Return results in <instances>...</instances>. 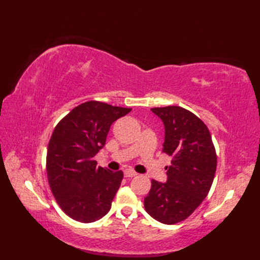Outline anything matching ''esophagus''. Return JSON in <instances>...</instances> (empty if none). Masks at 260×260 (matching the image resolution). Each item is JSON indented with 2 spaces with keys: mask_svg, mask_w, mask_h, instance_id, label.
<instances>
[{
  "mask_svg": "<svg viewBox=\"0 0 260 260\" xmlns=\"http://www.w3.org/2000/svg\"><path fill=\"white\" fill-rule=\"evenodd\" d=\"M124 175L126 176V178H133V176L137 175V173L135 172V171L131 170V169H127L124 171Z\"/></svg>",
  "mask_w": 260,
  "mask_h": 260,
  "instance_id": "obj_1",
  "label": "esophagus"
}]
</instances>
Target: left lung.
Instances as JSON below:
<instances>
[{
  "mask_svg": "<svg viewBox=\"0 0 260 260\" xmlns=\"http://www.w3.org/2000/svg\"><path fill=\"white\" fill-rule=\"evenodd\" d=\"M165 128L163 152L172 157L168 180H152L144 199L146 212L157 221H183L208 196L217 170V154L208 127L179 106L152 108Z\"/></svg>",
  "mask_w": 260,
  "mask_h": 260,
  "instance_id": "left-lung-1",
  "label": "left lung"
}]
</instances>
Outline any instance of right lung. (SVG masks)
<instances>
[{
  "label": "right lung",
  "instance_id": "right-lung-1",
  "mask_svg": "<svg viewBox=\"0 0 260 260\" xmlns=\"http://www.w3.org/2000/svg\"><path fill=\"white\" fill-rule=\"evenodd\" d=\"M132 108L86 102L59 121L49 141L47 175L62 211L76 221L103 218L123 180V172L97 167L93 156L102 150L110 126Z\"/></svg>",
  "mask_w": 260,
  "mask_h": 260
}]
</instances>
